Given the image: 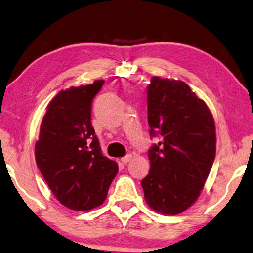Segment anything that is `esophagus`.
<instances>
[{"label":"esophagus","instance_id":"1","mask_svg":"<svg viewBox=\"0 0 253 253\" xmlns=\"http://www.w3.org/2000/svg\"><path fill=\"white\" fill-rule=\"evenodd\" d=\"M130 159H131V155L128 154V155H126V156H125V157H123V158H122V163H123V164H127L128 162L130 161Z\"/></svg>","mask_w":253,"mask_h":253}]
</instances>
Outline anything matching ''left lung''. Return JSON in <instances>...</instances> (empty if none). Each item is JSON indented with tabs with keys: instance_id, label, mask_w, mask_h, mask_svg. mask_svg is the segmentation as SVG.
<instances>
[{
	"instance_id": "left-lung-1",
	"label": "left lung",
	"mask_w": 253,
	"mask_h": 253,
	"mask_svg": "<svg viewBox=\"0 0 253 253\" xmlns=\"http://www.w3.org/2000/svg\"><path fill=\"white\" fill-rule=\"evenodd\" d=\"M150 172L142 180L150 209L167 215L196 202L215 157V125L203 99L181 80L152 77L148 90Z\"/></svg>"
}]
</instances>
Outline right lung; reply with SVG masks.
<instances>
[{"label":"right lung","instance_id":"1","mask_svg":"<svg viewBox=\"0 0 253 253\" xmlns=\"http://www.w3.org/2000/svg\"><path fill=\"white\" fill-rule=\"evenodd\" d=\"M104 80L60 90L47 106L35 161L64 206L88 211L105 201L118 164L102 155L91 126V102Z\"/></svg>","mask_w":253,"mask_h":253}]
</instances>
